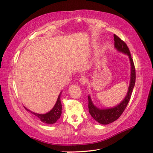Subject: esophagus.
<instances>
[{"label": "esophagus", "mask_w": 153, "mask_h": 153, "mask_svg": "<svg viewBox=\"0 0 153 153\" xmlns=\"http://www.w3.org/2000/svg\"><path fill=\"white\" fill-rule=\"evenodd\" d=\"M79 82L80 83H82V85H85V84H86V83L87 82V79L85 77H82L79 79Z\"/></svg>", "instance_id": "34e87169"}]
</instances>
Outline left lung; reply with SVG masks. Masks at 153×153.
<instances>
[{"label":"left lung","instance_id":"8db88e82","mask_svg":"<svg viewBox=\"0 0 153 153\" xmlns=\"http://www.w3.org/2000/svg\"><path fill=\"white\" fill-rule=\"evenodd\" d=\"M114 47L116 49L120 52H122L123 53H125L127 55H128L131 64V79L130 83H129V86L128 88V91L125 99L118 106L114 107V108L108 109L98 108L93 104L90 96H88V108L91 116L97 122L104 125L108 124L110 123L114 122L115 120H116L122 114V113L125 110L127 105H128L129 100H130L133 89L134 88L135 83V65L131 58L129 48L127 46L125 42L122 41L121 39L115 34H114Z\"/></svg>","mask_w":153,"mask_h":153}]
</instances>
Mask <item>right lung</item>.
Segmentation results:
<instances>
[{
    "instance_id": "right-lung-1",
    "label": "right lung",
    "mask_w": 153,
    "mask_h": 153,
    "mask_svg": "<svg viewBox=\"0 0 153 153\" xmlns=\"http://www.w3.org/2000/svg\"><path fill=\"white\" fill-rule=\"evenodd\" d=\"M61 93H60L59 96L58 97L57 101L56 104H55L54 106L53 107V108L52 109L50 112H48L46 114H44L35 113L30 111V110L27 109L25 107H24V108L26 109L27 111H30L31 113L33 114L36 116L37 118L40 119L41 122H43V123H48V124H53V123L56 122L57 120L60 118L62 114V104L60 101Z\"/></svg>"
}]
</instances>
